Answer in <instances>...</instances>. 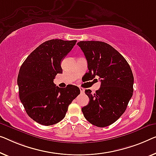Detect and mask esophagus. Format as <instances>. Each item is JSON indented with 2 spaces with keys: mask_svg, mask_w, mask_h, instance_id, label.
<instances>
[{
  "mask_svg": "<svg viewBox=\"0 0 156 156\" xmlns=\"http://www.w3.org/2000/svg\"><path fill=\"white\" fill-rule=\"evenodd\" d=\"M80 91L81 93H83L85 91V89H84V88H83V87H80Z\"/></svg>",
  "mask_w": 156,
  "mask_h": 156,
  "instance_id": "34e87169",
  "label": "esophagus"
}]
</instances>
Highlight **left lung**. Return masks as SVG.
Listing matches in <instances>:
<instances>
[{
  "mask_svg": "<svg viewBox=\"0 0 156 156\" xmlns=\"http://www.w3.org/2000/svg\"><path fill=\"white\" fill-rule=\"evenodd\" d=\"M77 45L84 53L94 78L99 76L101 87L92 94L85 92L89 104L82 108L84 117L97 127L115 122L126 110L133 94L134 76L129 64L112 46L101 41H80Z\"/></svg>",
  "mask_w": 156,
  "mask_h": 156,
  "instance_id": "obj_1",
  "label": "left lung"
}]
</instances>
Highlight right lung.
<instances>
[{
	"label": "right lung",
	"mask_w": 156,
	"mask_h": 156,
	"mask_svg": "<svg viewBox=\"0 0 156 156\" xmlns=\"http://www.w3.org/2000/svg\"><path fill=\"white\" fill-rule=\"evenodd\" d=\"M77 41L52 39L44 42L28 56L17 77L20 99L29 116L43 125L63 119L69 104L80 94L76 85L61 88L53 80L62 73L61 62Z\"/></svg>",
	"instance_id": "add662e5"
}]
</instances>
